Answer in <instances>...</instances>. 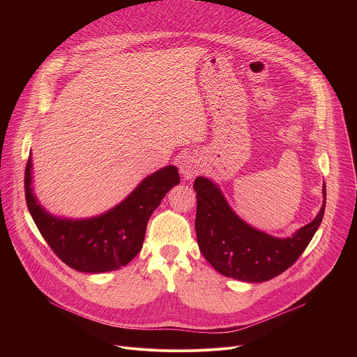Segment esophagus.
Masks as SVG:
<instances>
[{
    "instance_id": "1",
    "label": "esophagus",
    "mask_w": 357,
    "mask_h": 357,
    "mask_svg": "<svg viewBox=\"0 0 357 357\" xmlns=\"http://www.w3.org/2000/svg\"><path fill=\"white\" fill-rule=\"evenodd\" d=\"M202 167L196 155L193 154H185L179 160V171L185 179H192L200 172Z\"/></svg>"
}]
</instances>
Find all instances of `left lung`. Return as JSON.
<instances>
[{
	"label": "left lung",
	"instance_id": "obj_1",
	"mask_svg": "<svg viewBox=\"0 0 357 357\" xmlns=\"http://www.w3.org/2000/svg\"><path fill=\"white\" fill-rule=\"evenodd\" d=\"M193 189L197 199L195 227L203 257L220 274L245 282H264L289 268L312 240L325 213L324 186V205L317 218L291 237L280 238L241 220L208 178L197 176Z\"/></svg>",
	"mask_w": 357,
	"mask_h": 357
}]
</instances>
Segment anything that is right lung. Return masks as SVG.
Masks as SVG:
<instances>
[{"instance_id": "1", "label": "right lung", "mask_w": 357, "mask_h": 357, "mask_svg": "<svg viewBox=\"0 0 357 357\" xmlns=\"http://www.w3.org/2000/svg\"><path fill=\"white\" fill-rule=\"evenodd\" d=\"M179 181L178 168L168 165L146 176L109 212L77 220L54 216L39 205L32 188L31 154L24 183L28 211L49 247L70 268L96 274L119 270L137 256L152 212Z\"/></svg>"}]
</instances>
